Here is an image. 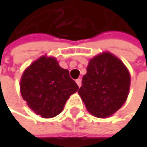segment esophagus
Instances as JSON below:
<instances>
[{
  "label": "esophagus",
  "instance_id": "esophagus-1",
  "mask_svg": "<svg viewBox=\"0 0 147 147\" xmlns=\"http://www.w3.org/2000/svg\"><path fill=\"white\" fill-rule=\"evenodd\" d=\"M76 83L78 84V86L80 87L81 86V84H82V81H81V79L80 78H78L77 80H76Z\"/></svg>",
  "mask_w": 147,
  "mask_h": 147
}]
</instances>
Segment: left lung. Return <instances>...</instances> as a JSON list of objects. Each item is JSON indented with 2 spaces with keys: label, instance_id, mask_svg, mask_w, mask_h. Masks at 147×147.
Segmentation results:
<instances>
[{
  "label": "left lung",
  "instance_id": "left-lung-1",
  "mask_svg": "<svg viewBox=\"0 0 147 147\" xmlns=\"http://www.w3.org/2000/svg\"><path fill=\"white\" fill-rule=\"evenodd\" d=\"M129 84L124 64L112 54L103 53L90 61L78 93L92 115L105 118L124 104Z\"/></svg>",
  "mask_w": 147,
  "mask_h": 147
}]
</instances>
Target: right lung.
Instances as JSON below:
<instances>
[{
    "instance_id": "1",
    "label": "right lung",
    "mask_w": 147,
    "mask_h": 147,
    "mask_svg": "<svg viewBox=\"0 0 147 147\" xmlns=\"http://www.w3.org/2000/svg\"><path fill=\"white\" fill-rule=\"evenodd\" d=\"M20 89L23 99L34 113L51 118L63 111L78 86L69 77V70L59 66L56 59L42 56L25 69Z\"/></svg>"
}]
</instances>
